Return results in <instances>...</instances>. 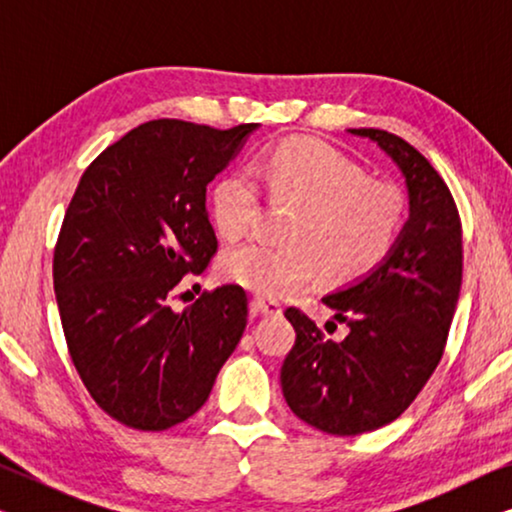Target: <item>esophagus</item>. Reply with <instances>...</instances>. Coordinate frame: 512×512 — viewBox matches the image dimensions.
<instances>
[{
	"label": "esophagus",
	"mask_w": 512,
	"mask_h": 512,
	"mask_svg": "<svg viewBox=\"0 0 512 512\" xmlns=\"http://www.w3.org/2000/svg\"><path fill=\"white\" fill-rule=\"evenodd\" d=\"M249 310L254 317H279L282 314V305L277 303V300H268V298H254L251 300Z\"/></svg>",
	"instance_id": "esophagus-1"
}]
</instances>
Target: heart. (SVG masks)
I'll list each match as a JSON object with an SVG mask.
<instances>
[{"label":"heart","instance_id":"heart-1","mask_svg":"<svg viewBox=\"0 0 512 512\" xmlns=\"http://www.w3.org/2000/svg\"><path fill=\"white\" fill-rule=\"evenodd\" d=\"M272 202L296 207L286 244L261 240L223 251L219 275L230 284L284 296L321 270L326 282H354L380 265L403 228L405 202L394 186L368 181V174L314 139H289L256 167ZM261 209L256 181L230 172L212 188L209 212L223 240H237Z\"/></svg>","mask_w":512,"mask_h":512}]
</instances>
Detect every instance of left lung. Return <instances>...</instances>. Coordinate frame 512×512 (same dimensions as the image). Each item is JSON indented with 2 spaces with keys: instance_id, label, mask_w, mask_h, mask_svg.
<instances>
[{
  "instance_id": "left-lung-1",
  "label": "left lung",
  "mask_w": 512,
  "mask_h": 512,
  "mask_svg": "<svg viewBox=\"0 0 512 512\" xmlns=\"http://www.w3.org/2000/svg\"><path fill=\"white\" fill-rule=\"evenodd\" d=\"M394 160L410 216L387 258L321 300L349 331L331 340L296 307V345L282 366L293 415L333 436H359L401 417L443 356L461 289V219L450 188L405 139L359 128ZM326 326H335L328 321Z\"/></svg>"
}]
</instances>
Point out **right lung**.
Instances as JSON below:
<instances>
[{"mask_svg": "<svg viewBox=\"0 0 512 512\" xmlns=\"http://www.w3.org/2000/svg\"><path fill=\"white\" fill-rule=\"evenodd\" d=\"M258 128L158 118L97 156L76 186L53 254L62 331L93 401L130 429L195 415L247 326L242 286L170 300L216 254L207 184Z\"/></svg>", "mask_w": 512, "mask_h": 512, "instance_id": "add662e5", "label": "right lung"}]
</instances>
